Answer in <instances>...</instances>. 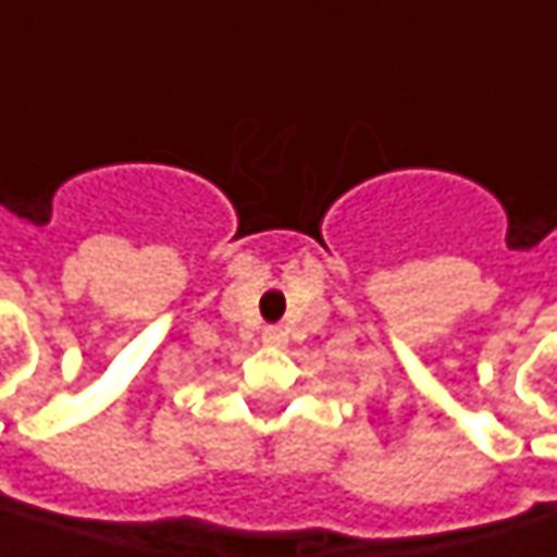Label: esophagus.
Masks as SVG:
<instances>
[{
    "instance_id": "obj_1",
    "label": "esophagus",
    "mask_w": 557,
    "mask_h": 557,
    "mask_svg": "<svg viewBox=\"0 0 557 557\" xmlns=\"http://www.w3.org/2000/svg\"><path fill=\"white\" fill-rule=\"evenodd\" d=\"M262 341H265L268 346H283L286 344V332L277 329V325H268L265 332H262Z\"/></svg>"
}]
</instances>
